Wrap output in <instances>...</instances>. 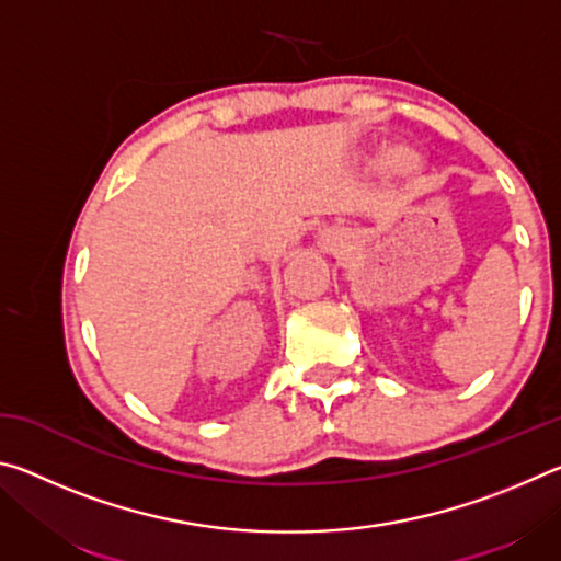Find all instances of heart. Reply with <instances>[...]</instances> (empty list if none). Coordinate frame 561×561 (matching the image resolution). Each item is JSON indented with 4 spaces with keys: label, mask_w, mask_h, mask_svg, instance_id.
I'll list each match as a JSON object with an SVG mask.
<instances>
[{
    "label": "heart",
    "mask_w": 561,
    "mask_h": 561,
    "mask_svg": "<svg viewBox=\"0 0 561 561\" xmlns=\"http://www.w3.org/2000/svg\"><path fill=\"white\" fill-rule=\"evenodd\" d=\"M401 165H403V168H408V165H411V160H408V158H401Z\"/></svg>",
    "instance_id": "heart-1"
}]
</instances>
